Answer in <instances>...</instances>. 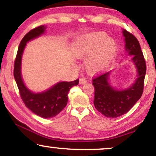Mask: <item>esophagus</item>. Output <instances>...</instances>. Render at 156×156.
<instances>
[{
    "label": "esophagus",
    "mask_w": 156,
    "mask_h": 156,
    "mask_svg": "<svg viewBox=\"0 0 156 156\" xmlns=\"http://www.w3.org/2000/svg\"><path fill=\"white\" fill-rule=\"evenodd\" d=\"M87 79H86L85 78H83V77H81V78H80L79 83L80 84H84V83H87Z\"/></svg>",
    "instance_id": "1"
}]
</instances>
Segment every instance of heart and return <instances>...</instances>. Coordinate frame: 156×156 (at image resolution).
I'll return each instance as SVG.
<instances>
[{
    "label": "heart",
    "mask_w": 156,
    "mask_h": 156,
    "mask_svg": "<svg viewBox=\"0 0 156 156\" xmlns=\"http://www.w3.org/2000/svg\"><path fill=\"white\" fill-rule=\"evenodd\" d=\"M77 53L80 58L88 57L92 53L87 62V69L90 73H98L115 56L117 44L105 34H91L83 39Z\"/></svg>",
    "instance_id": "heart-1"
}]
</instances>
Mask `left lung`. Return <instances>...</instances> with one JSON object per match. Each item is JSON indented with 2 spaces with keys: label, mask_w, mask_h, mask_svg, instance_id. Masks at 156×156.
I'll list each match as a JSON object with an SVG mask.
<instances>
[{
  "label": "left lung",
  "mask_w": 156,
  "mask_h": 156,
  "mask_svg": "<svg viewBox=\"0 0 156 156\" xmlns=\"http://www.w3.org/2000/svg\"><path fill=\"white\" fill-rule=\"evenodd\" d=\"M125 48L132 61L135 64L138 78L135 83L125 90H117L109 85V72L101 73L93 78L94 87V105L97 110L105 117L117 118L126 114L140 99L144 90V77L146 74V62L141 50L139 41L134 35L126 30L123 31Z\"/></svg>",
  "instance_id": "obj_1"
}]
</instances>
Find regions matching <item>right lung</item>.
<instances>
[{"instance_id": "right-lung-1", "label": "right lung", "mask_w": 156, "mask_h": 156, "mask_svg": "<svg viewBox=\"0 0 156 156\" xmlns=\"http://www.w3.org/2000/svg\"><path fill=\"white\" fill-rule=\"evenodd\" d=\"M45 27L39 26L34 28L24 36L18 47L17 55L14 63V77L18 87L20 95L26 106L34 114L42 118L55 117L67 105L68 93L69 89L79 83V79L70 82H59L46 92L41 93L31 92L23 83L20 73L22 54L26 42L44 33Z\"/></svg>"}]
</instances>
